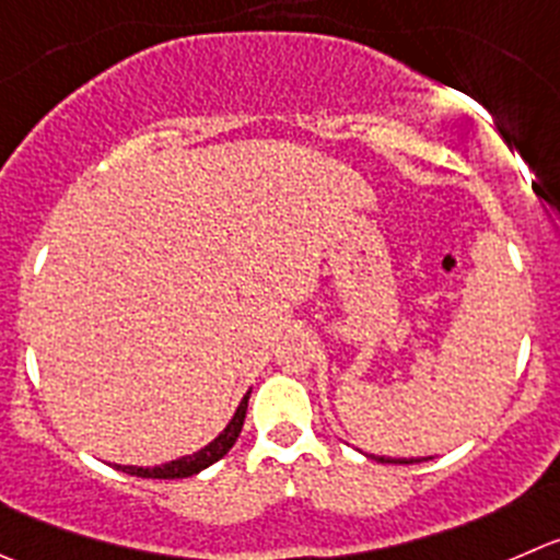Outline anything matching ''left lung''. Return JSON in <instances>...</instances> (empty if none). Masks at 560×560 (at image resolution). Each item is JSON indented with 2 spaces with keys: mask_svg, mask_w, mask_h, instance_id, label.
Listing matches in <instances>:
<instances>
[{
  "mask_svg": "<svg viewBox=\"0 0 560 560\" xmlns=\"http://www.w3.org/2000/svg\"><path fill=\"white\" fill-rule=\"evenodd\" d=\"M366 457H372V459H377V463H383V465H412V463H421V459H412V457H383V454H366ZM430 459V457H427Z\"/></svg>",
  "mask_w": 560,
  "mask_h": 560,
  "instance_id": "obj_1",
  "label": "left lung"
}]
</instances>
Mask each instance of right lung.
Returning a JSON list of instances; mask_svg holds the SVG:
<instances>
[{
    "instance_id": "1",
    "label": "right lung",
    "mask_w": 560,
    "mask_h": 560,
    "mask_svg": "<svg viewBox=\"0 0 560 560\" xmlns=\"http://www.w3.org/2000/svg\"><path fill=\"white\" fill-rule=\"evenodd\" d=\"M248 396H252V390H246V396H243L241 405H237L235 416H232L230 424L221 430V435L215 438V441H210L205 448H199V452L186 454V457H177L172 459V463L155 465V468H139V465H114V468L122 470V474L128 476H142V479H188V476L210 468V465L219 463L221 457H226L230 448L237 443V438H241L243 421H246Z\"/></svg>"
}]
</instances>
